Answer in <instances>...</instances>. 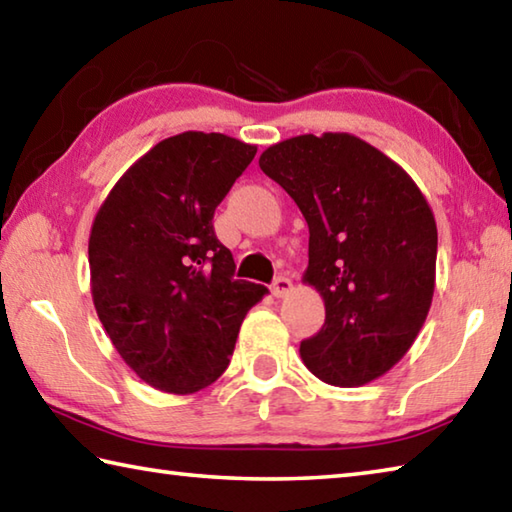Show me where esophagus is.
Listing matches in <instances>:
<instances>
[{
    "label": "esophagus",
    "instance_id": "1",
    "mask_svg": "<svg viewBox=\"0 0 512 512\" xmlns=\"http://www.w3.org/2000/svg\"><path fill=\"white\" fill-rule=\"evenodd\" d=\"M271 291H273L275 297H286L288 293L293 291V282L288 280V277H277V280L271 286Z\"/></svg>",
    "mask_w": 512,
    "mask_h": 512
}]
</instances>
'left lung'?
Here are the masks:
<instances>
[{
    "label": "left lung",
    "mask_w": 512,
    "mask_h": 512,
    "mask_svg": "<svg viewBox=\"0 0 512 512\" xmlns=\"http://www.w3.org/2000/svg\"><path fill=\"white\" fill-rule=\"evenodd\" d=\"M259 167L309 224L302 282L324 300V324L300 345L322 383L360 387L401 360L430 313L436 221L401 165L347 132L275 143Z\"/></svg>",
    "instance_id": "obj_1"
}]
</instances>
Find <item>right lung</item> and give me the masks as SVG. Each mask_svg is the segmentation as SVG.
<instances>
[{"label": "right lung", "mask_w": 512, "mask_h": 512, "mask_svg": "<svg viewBox=\"0 0 512 512\" xmlns=\"http://www.w3.org/2000/svg\"><path fill=\"white\" fill-rule=\"evenodd\" d=\"M255 154L217 132L165 138L120 176L91 224L98 318L127 367L161 392L215 383L250 306L268 293L235 280V259L212 228Z\"/></svg>", "instance_id": "1"}]
</instances>
